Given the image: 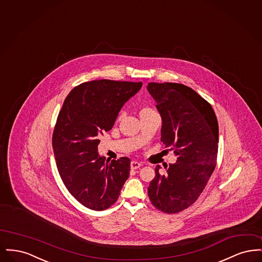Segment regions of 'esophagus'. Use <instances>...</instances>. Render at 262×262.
Masks as SVG:
<instances>
[{"mask_svg": "<svg viewBox=\"0 0 262 262\" xmlns=\"http://www.w3.org/2000/svg\"><path fill=\"white\" fill-rule=\"evenodd\" d=\"M140 167H141V163L137 162V161L130 162V168H132L133 170H137V169L140 168Z\"/></svg>", "mask_w": 262, "mask_h": 262, "instance_id": "esophagus-1", "label": "esophagus"}]
</instances>
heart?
<instances>
[{"mask_svg": "<svg viewBox=\"0 0 262 262\" xmlns=\"http://www.w3.org/2000/svg\"><path fill=\"white\" fill-rule=\"evenodd\" d=\"M152 109H150V108H147V107H144V108H142L141 110H140V113L139 114H142V113L148 112V111H151ZM123 118V113H121V114H119V116H118V120H121Z\"/></svg>", "mask_w": 262, "mask_h": 262, "instance_id": "heart-1", "label": "heart"}]
</instances>
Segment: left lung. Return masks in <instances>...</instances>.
Masks as SVG:
<instances>
[{
    "label": "left lung",
    "instance_id": "8db88e82",
    "mask_svg": "<svg viewBox=\"0 0 262 262\" xmlns=\"http://www.w3.org/2000/svg\"><path fill=\"white\" fill-rule=\"evenodd\" d=\"M147 90L162 119L161 141L177 156L165 174L156 166L148 196L158 210L178 213L195 202L214 171L218 122L211 105L184 84L150 82Z\"/></svg>",
    "mask_w": 262,
    "mask_h": 262
}]
</instances>
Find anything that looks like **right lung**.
I'll return each instance as SVG.
<instances>
[{"instance_id":"add662e5","label":"right lung","mask_w":262,"mask_h":262,"mask_svg":"<svg viewBox=\"0 0 262 262\" xmlns=\"http://www.w3.org/2000/svg\"><path fill=\"white\" fill-rule=\"evenodd\" d=\"M142 82L100 79L74 88L62 104L52 144L59 174L75 200L92 210L113 205L128 178L130 160H106L99 137L109 132Z\"/></svg>"}]
</instances>
